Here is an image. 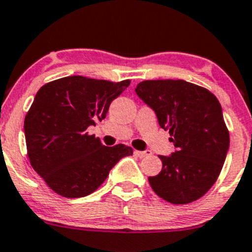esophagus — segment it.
Listing matches in <instances>:
<instances>
[{
  "label": "esophagus",
  "mask_w": 252,
  "mask_h": 252,
  "mask_svg": "<svg viewBox=\"0 0 252 252\" xmlns=\"http://www.w3.org/2000/svg\"><path fill=\"white\" fill-rule=\"evenodd\" d=\"M134 154L137 155V157H139V158H144V157H148V155L152 154V152L150 150H134Z\"/></svg>",
  "instance_id": "34e87169"
}]
</instances>
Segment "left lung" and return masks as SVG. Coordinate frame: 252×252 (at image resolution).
<instances>
[{
  "mask_svg": "<svg viewBox=\"0 0 252 252\" xmlns=\"http://www.w3.org/2000/svg\"><path fill=\"white\" fill-rule=\"evenodd\" d=\"M135 93L154 110L175 147L169 157L159 155L163 169L149 176L150 187L171 204L197 200L216 182L230 147L218 98L182 79L140 82Z\"/></svg>",
  "mask_w": 252,
  "mask_h": 252,
  "instance_id": "1",
  "label": "left lung"
}]
</instances>
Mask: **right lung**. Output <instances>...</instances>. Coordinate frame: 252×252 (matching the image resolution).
<instances>
[{
	"label": "right lung",
	"instance_id": "right-lung-1",
	"mask_svg": "<svg viewBox=\"0 0 252 252\" xmlns=\"http://www.w3.org/2000/svg\"><path fill=\"white\" fill-rule=\"evenodd\" d=\"M130 81L109 82L70 76L39 88L25 118L31 165L46 184L64 197H83L103 184L122 158L124 144L104 147L87 129L102 122L109 105Z\"/></svg>",
	"mask_w": 252,
	"mask_h": 252
}]
</instances>
